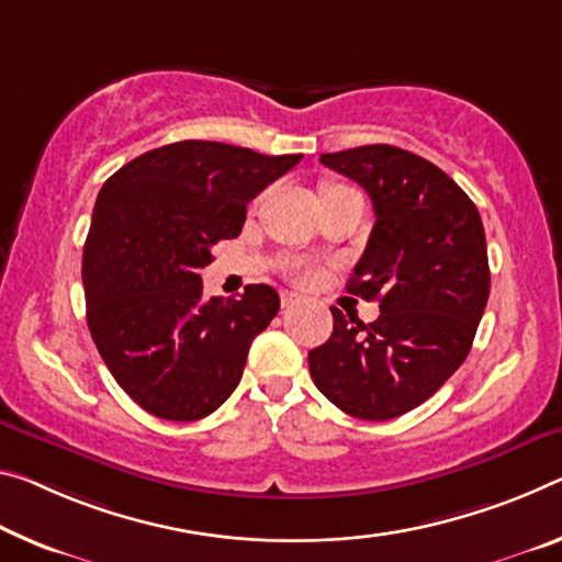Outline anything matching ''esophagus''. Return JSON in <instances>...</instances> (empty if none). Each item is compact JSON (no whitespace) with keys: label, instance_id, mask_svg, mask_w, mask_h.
Here are the masks:
<instances>
[{"label":"esophagus","instance_id":"1","mask_svg":"<svg viewBox=\"0 0 562 562\" xmlns=\"http://www.w3.org/2000/svg\"><path fill=\"white\" fill-rule=\"evenodd\" d=\"M280 300H282V307H290V305H297L302 295H297V292H290V290H282Z\"/></svg>","mask_w":562,"mask_h":562}]
</instances>
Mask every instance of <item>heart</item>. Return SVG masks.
<instances>
[{"instance_id":"1","label":"heart","mask_w":562,"mask_h":562,"mask_svg":"<svg viewBox=\"0 0 562 562\" xmlns=\"http://www.w3.org/2000/svg\"><path fill=\"white\" fill-rule=\"evenodd\" d=\"M292 274V280L295 282H300V284H310V282H315V278H317V272L313 270V267H295V270L290 272Z\"/></svg>"}]
</instances>
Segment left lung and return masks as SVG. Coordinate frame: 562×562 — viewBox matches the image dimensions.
I'll list each match as a JSON object with an SVG mask.
<instances>
[{
	"mask_svg": "<svg viewBox=\"0 0 562 562\" xmlns=\"http://www.w3.org/2000/svg\"><path fill=\"white\" fill-rule=\"evenodd\" d=\"M358 182L375 207L347 292L380 302V317L333 310V335L310 350V375L329 403L360 420H393L438 393L475 340L490 295L485 229L460 187L393 145L319 157Z\"/></svg>",
	"mask_w": 562,
	"mask_h": 562,
	"instance_id": "left-lung-1",
	"label": "left lung"
}]
</instances>
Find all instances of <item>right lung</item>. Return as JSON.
I'll use <instances>...</instances> for the list:
<instances>
[{"instance_id": "right-lung-1", "label": "right lung", "mask_w": 562, "mask_h": 562, "mask_svg": "<svg viewBox=\"0 0 562 562\" xmlns=\"http://www.w3.org/2000/svg\"><path fill=\"white\" fill-rule=\"evenodd\" d=\"M302 155L184 139L120 167L97 194L82 255L87 325L117 385L162 420L192 423L225 403L280 295L202 297L210 249L245 225L247 202Z\"/></svg>"}]
</instances>
